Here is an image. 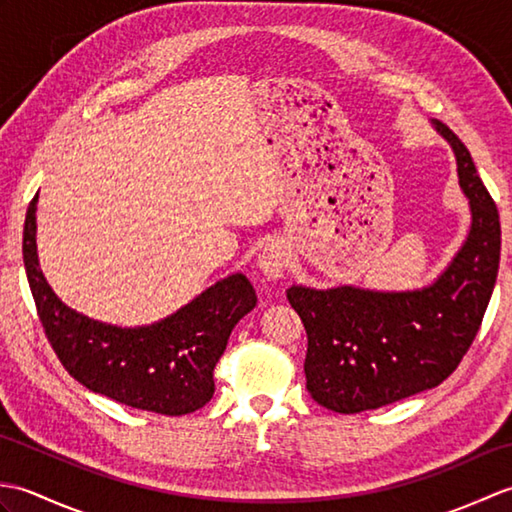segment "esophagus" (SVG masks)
<instances>
[{
    "instance_id": "obj_1",
    "label": "esophagus",
    "mask_w": 512,
    "mask_h": 512,
    "mask_svg": "<svg viewBox=\"0 0 512 512\" xmlns=\"http://www.w3.org/2000/svg\"><path fill=\"white\" fill-rule=\"evenodd\" d=\"M259 270L268 279H279L288 266V248L284 242H270L259 253Z\"/></svg>"
}]
</instances>
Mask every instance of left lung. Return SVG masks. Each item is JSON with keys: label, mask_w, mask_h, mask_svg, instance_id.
<instances>
[{"label": "left lung", "mask_w": 512, "mask_h": 512, "mask_svg": "<svg viewBox=\"0 0 512 512\" xmlns=\"http://www.w3.org/2000/svg\"><path fill=\"white\" fill-rule=\"evenodd\" d=\"M436 125L458 158L473 215L469 237L436 284L413 292L286 290L308 334L306 389L330 411L378 409L440 385L469 352L491 301L502 250L497 206L469 149Z\"/></svg>", "instance_id": "1"}]
</instances>
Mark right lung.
Returning <instances> with one entry per match:
<instances>
[{
    "mask_svg": "<svg viewBox=\"0 0 512 512\" xmlns=\"http://www.w3.org/2000/svg\"><path fill=\"white\" fill-rule=\"evenodd\" d=\"M37 195L24 224V264L37 317L54 354L74 380L121 405L184 416L213 398V369L235 323L257 306L244 275L217 281L169 319L147 328H114L70 310L43 279L35 244Z\"/></svg>",
    "mask_w": 512,
    "mask_h": 512,
    "instance_id": "add662e5",
    "label": "right lung"
}]
</instances>
